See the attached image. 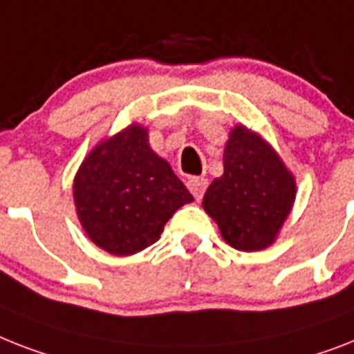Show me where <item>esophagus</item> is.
Here are the masks:
<instances>
[{"label": "esophagus", "mask_w": 354, "mask_h": 354, "mask_svg": "<svg viewBox=\"0 0 354 354\" xmlns=\"http://www.w3.org/2000/svg\"><path fill=\"white\" fill-rule=\"evenodd\" d=\"M187 187H189V191L192 192V196L196 198V200H202L203 192H205V189H207V180H203V178L192 176L187 180Z\"/></svg>", "instance_id": "obj_1"}]
</instances>
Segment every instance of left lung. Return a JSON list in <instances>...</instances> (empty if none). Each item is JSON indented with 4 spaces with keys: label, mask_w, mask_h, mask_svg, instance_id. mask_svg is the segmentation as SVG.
Instances as JSON below:
<instances>
[{
    "label": "left lung",
    "mask_w": 354,
    "mask_h": 354,
    "mask_svg": "<svg viewBox=\"0 0 354 354\" xmlns=\"http://www.w3.org/2000/svg\"><path fill=\"white\" fill-rule=\"evenodd\" d=\"M297 185L278 154L236 125L223 152V174L209 185L203 209L238 251L271 245L291 211Z\"/></svg>",
    "instance_id": "obj_1"
}]
</instances>
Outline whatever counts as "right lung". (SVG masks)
<instances>
[{
	"instance_id": "1",
	"label": "right lung",
	"mask_w": 354,
	"mask_h": 354,
	"mask_svg": "<svg viewBox=\"0 0 354 354\" xmlns=\"http://www.w3.org/2000/svg\"><path fill=\"white\" fill-rule=\"evenodd\" d=\"M77 216L88 238L129 257L160 240L163 225L192 194L132 125L94 149L74 180Z\"/></svg>"
}]
</instances>
